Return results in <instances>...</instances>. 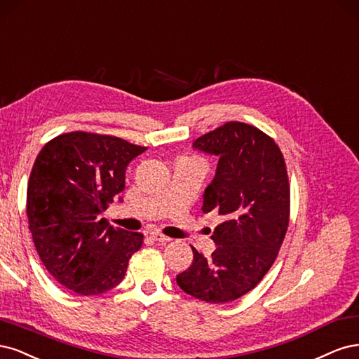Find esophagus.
Here are the masks:
<instances>
[{"label":"esophagus","instance_id":"1","mask_svg":"<svg viewBox=\"0 0 359 359\" xmlns=\"http://www.w3.org/2000/svg\"><path fill=\"white\" fill-rule=\"evenodd\" d=\"M150 237H152L155 241H161V243H167V241H170V240H171L170 237L164 236V234L161 233V231H158V229L150 231Z\"/></svg>","mask_w":359,"mask_h":359}]
</instances>
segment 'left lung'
Returning a JSON list of instances; mask_svg holds the SVG:
<instances>
[{"mask_svg":"<svg viewBox=\"0 0 359 359\" xmlns=\"http://www.w3.org/2000/svg\"><path fill=\"white\" fill-rule=\"evenodd\" d=\"M194 149L219 158L203 195L204 213L224 217L205 258L195 248L182 291L205 303H229L252 291L277 258L289 225V180L279 146L255 126L226 122L196 138Z\"/></svg>","mask_w":359,"mask_h":359,"instance_id":"8db88e82","label":"left lung"}]
</instances>
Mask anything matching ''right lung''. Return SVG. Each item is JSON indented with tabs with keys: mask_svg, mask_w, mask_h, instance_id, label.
Instances as JSON below:
<instances>
[{
	"mask_svg": "<svg viewBox=\"0 0 359 359\" xmlns=\"http://www.w3.org/2000/svg\"><path fill=\"white\" fill-rule=\"evenodd\" d=\"M147 147L85 131L46 143L34 163L27 215L34 246L53 279L79 295L118 286L143 234L113 228L101 213L125 188V170Z\"/></svg>",
	"mask_w": 359,
	"mask_h": 359,
	"instance_id": "add662e5",
	"label": "right lung"
}]
</instances>
